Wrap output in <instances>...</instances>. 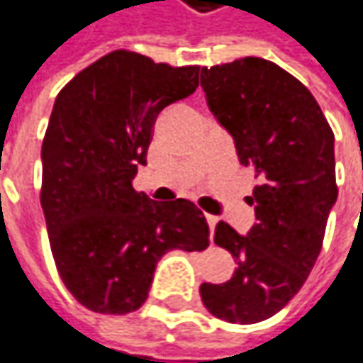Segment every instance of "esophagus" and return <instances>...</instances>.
I'll use <instances>...</instances> for the list:
<instances>
[{
    "instance_id": "34e87169",
    "label": "esophagus",
    "mask_w": 363,
    "mask_h": 363,
    "mask_svg": "<svg viewBox=\"0 0 363 363\" xmlns=\"http://www.w3.org/2000/svg\"><path fill=\"white\" fill-rule=\"evenodd\" d=\"M206 223H208L210 233H214V227H216V223H218V218H216V216H212V214H206Z\"/></svg>"
}]
</instances>
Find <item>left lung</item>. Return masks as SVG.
Returning <instances> with one entry per match:
<instances>
[{
    "instance_id": "obj_1",
    "label": "left lung",
    "mask_w": 363,
    "mask_h": 363,
    "mask_svg": "<svg viewBox=\"0 0 363 363\" xmlns=\"http://www.w3.org/2000/svg\"><path fill=\"white\" fill-rule=\"evenodd\" d=\"M210 112L235 138L259 184L247 198L257 223L239 235L218 223L214 243L237 259L225 284H202L216 318L251 325L294 298L317 262L337 200L335 136L313 94L272 61L245 57L202 67Z\"/></svg>"
}]
</instances>
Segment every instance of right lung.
<instances>
[{"label":"right lung","instance_id":"obj_1","mask_svg":"<svg viewBox=\"0 0 363 363\" xmlns=\"http://www.w3.org/2000/svg\"><path fill=\"white\" fill-rule=\"evenodd\" d=\"M198 73L196 65L112 50L55 100L43 140L40 204L59 276L94 313L140 308L167 251L208 247V223L194 202H155L133 188L159 112L191 96Z\"/></svg>","mask_w":363,"mask_h":363}]
</instances>
